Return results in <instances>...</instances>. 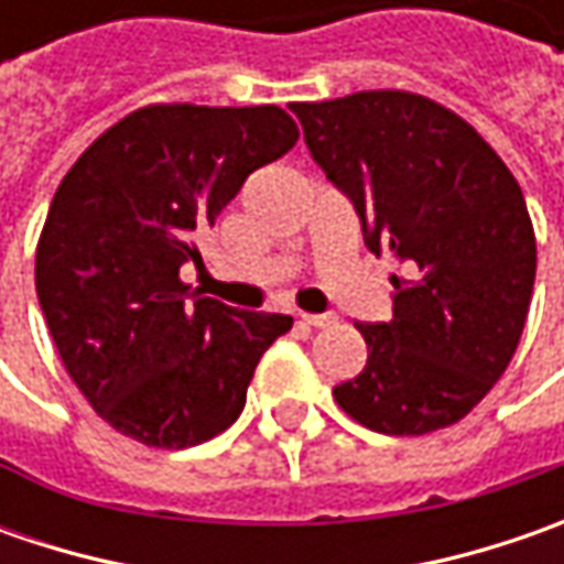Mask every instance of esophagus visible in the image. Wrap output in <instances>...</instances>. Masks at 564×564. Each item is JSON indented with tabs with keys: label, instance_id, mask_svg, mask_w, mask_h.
Wrapping results in <instances>:
<instances>
[{
	"label": "esophagus",
	"instance_id": "esophagus-1",
	"mask_svg": "<svg viewBox=\"0 0 564 564\" xmlns=\"http://www.w3.org/2000/svg\"><path fill=\"white\" fill-rule=\"evenodd\" d=\"M297 319H301L304 326H316V329H319V326H333V323H336V316L333 314H297Z\"/></svg>",
	"mask_w": 564,
	"mask_h": 564
}]
</instances>
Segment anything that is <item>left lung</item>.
I'll return each instance as SVG.
<instances>
[{"label":"left lung","mask_w":564,"mask_h":564,"mask_svg":"<svg viewBox=\"0 0 564 564\" xmlns=\"http://www.w3.org/2000/svg\"><path fill=\"white\" fill-rule=\"evenodd\" d=\"M292 112L326 178L351 197L367 248L401 263L392 319L358 326L367 364L333 389L338 408L386 436L458 423L524 333L536 238L521 185L474 124L411 90Z\"/></svg>","instance_id":"left-lung-1"}]
</instances>
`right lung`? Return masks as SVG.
I'll return each mask as SVG.
<instances>
[{
  "mask_svg": "<svg viewBox=\"0 0 564 564\" xmlns=\"http://www.w3.org/2000/svg\"><path fill=\"white\" fill-rule=\"evenodd\" d=\"M301 138L279 106L153 102L90 143L55 187L36 297L80 395L121 436L187 448L238 421L253 370L292 316L187 294L197 235Z\"/></svg>",
  "mask_w": 564,
  "mask_h": 564,
  "instance_id": "1",
  "label": "right lung"
}]
</instances>
